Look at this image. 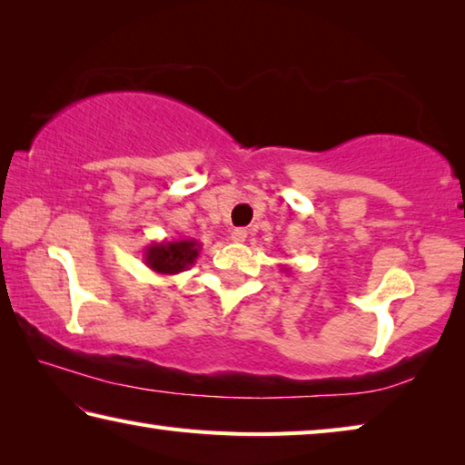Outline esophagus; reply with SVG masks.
Masks as SVG:
<instances>
[{"label":"esophagus","instance_id":"34e87169","mask_svg":"<svg viewBox=\"0 0 465 465\" xmlns=\"http://www.w3.org/2000/svg\"><path fill=\"white\" fill-rule=\"evenodd\" d=\"M245 239H247L245 228H234V231L231 232V241L232 242H245Z\"/></svg>","mask_w":465,"mask_h":465}]
</instances>
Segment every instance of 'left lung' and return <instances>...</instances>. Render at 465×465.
<instances>
[{"instance_id":"left-lung-1","label":"left lung","mask_w":465,"mask_h":465,"mask_svg":"<svg viewBox=\"0 0 465 465\" xmlns=\"http://www.w3.org/2000/svg\"><path fill=\"white\" fill-rule=\"evenodd\" d=\"M280 267H282V272H283V273H288V272H290V267H286V265H280Z\"/></svg>"}]
</instances>
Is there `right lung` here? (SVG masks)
Returning a JSON list of instances; mask_svg holds the SVG:
<instances>
[{
	"instance_id": "add662e5",
	"label": "right lung",
	"mask_w": 465,
	"mask_h": 465,
	"mask_svg": "<svg viewBox=\"0 0 465 465\" xmlns=\"http://www.w3.org/2000/svg\"><path fill=\"white\" fill-rule=\"evenodd\" d=\"M202 245L195 239H177L151 242L143 251V262L159 275H175L195 263Z\"/></svg>"
}]
</instances>
